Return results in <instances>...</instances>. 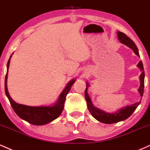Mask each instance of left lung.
<instances>
[{"label":"left lung","instance_id":"8db88e82","mask_svg":"<svg viewBox=\"0 0 150 150\" xmlns=\"http://www.w3.org/2000/svg\"><path fill=\"white\" fill-rule=\"evenodd\" d=\"M117 36L118 38H119V41L121 43L124 44L125 45L128 46V47L132 49L133 52H135V54L140 57L139 54V52L137 47L136 45H135L134 42L132 40L131 38H128L125 33L123 32H120V31H117ZM137 67L140 69L141 71V74L140 75V85L138 88V92L140 93V96H142L144 93V82H145V71H144V67L143 64L141 61L138 62ZM89 87V83L86 82V88L85 91V98L87 102V107L90 113L93 116L96 120L99 121L100 122L103 123V124H114V123L119 122V121L126 120L128 119L133 112L136 110V108L140 105V102L136 103L133 105H128V106L122 107L120 110H117V112H113V113H110V112H107L105 111L100 110V109L96 107L93 105L91 101V98L88 94V88Z\"/></svg>","mask_w":150,"mask_h":150}]
</instances>
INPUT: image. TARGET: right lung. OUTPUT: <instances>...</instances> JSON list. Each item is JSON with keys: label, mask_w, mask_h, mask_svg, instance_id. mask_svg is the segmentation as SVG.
I'll list each match as a JSON object with an SVG mask.
<instances>
[{"label": "right lung", "mask_w": 150, "mask_h": 150, "mask_svg": "<svg viewBox=\"0 0 150 150\" xmlns=\"http://www.w3.org/2000/svg\"><path fill=\"white\" fill-rule=\"evenodd\" d=\"M11 57L12 55H10L8 64H7V73L5 79V91L6 96L8 97L9 101H10V105L17 115L23 120L27 121L31 124L36 125V126H42V125L49 124L51 121L57 119L62 112L66 96L71 89L72 85L76 81V79H72L70 81H69L66 87L59 95L57 101L54 105H48V106L44 105V106L33 107L17 103L12 99L11 97L9 95L8 87H7L8 69L10 66Z\"/></svg>", "instance_id": "obj_1"}]
</instances>
